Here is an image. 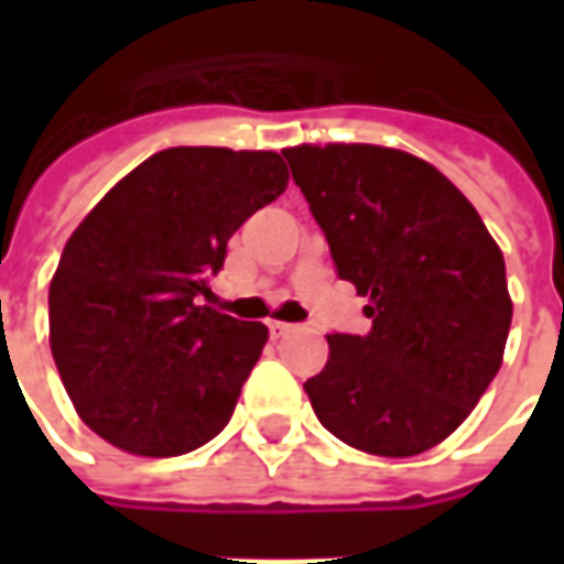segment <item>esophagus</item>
Here are the masks:
<instances>
[{"instance_id":"esophagus-1","label":"esophagus","mask_w":564,"mask_h":564,"mask_svg":"<svg viewBox=\"0 0 564 564\" xmlns=\"http://www.w3.org/2000/svg\"><path fill=\"white\" fill-rule=\"evenodd\" d=\"M269 329H271V335H274V338H283V335H293L299 326H293V323H278V319H271Z\"/></svg>"}]
</instances>
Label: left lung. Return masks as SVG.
Returning a JSON list of instances; mask_svg holds the SVG:
<instances>
[{"label":"left lung","mask_w":564,"mask_h":564,"mask_svg":"<svg viewBox=\"0 0 564 564\" xmlns=\"http://www.w3.org/2000/svg\"><path fill=\"white\" fill-rule=\"evenodd\" d=\"M283 156L371 319L368 335H326L329 362L305 383L314 414L362 453L435 447L501 368L513 317L501 250L420 156L378 144H302Z\"/></svg>","instance_id":"1"}]
</instances>
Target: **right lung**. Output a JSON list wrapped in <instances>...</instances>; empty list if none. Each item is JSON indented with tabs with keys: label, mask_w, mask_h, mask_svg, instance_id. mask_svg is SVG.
<instances>
[{
	"label": "right lung",
	"mask_w": 564,
	"mask_h": 564,
	"mask_svg": "<svg viewBox=\"0 0 564 564\" xmlns=\"http://www.w3.org/2000/svg\"><path fill=\"white\" fill-rule=\"evenodd\" d=\"M274 150L169 148L115 184L51 281V354L75 411L135 456H181L229 423L269 329L220 314L208 278L286 189Z\"/></svg>",
	"instance_id": "add662e5"
}]
</instances>
